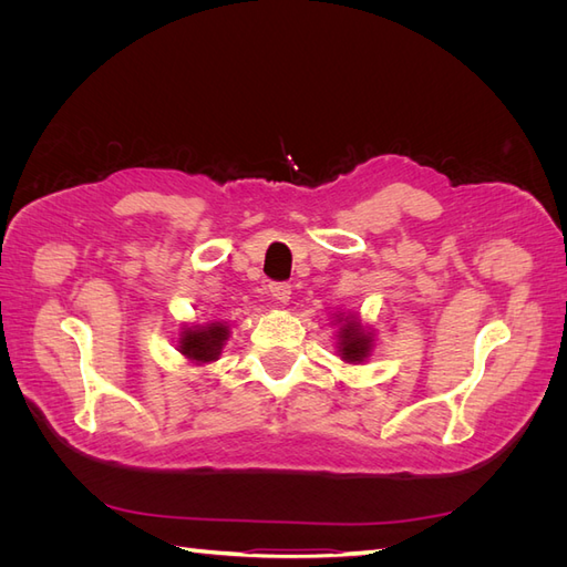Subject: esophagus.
Instances as JSON below:
<instances>
[{
    "mask_svg": "<svg viewBox=\"0 0 567 567\" xmlns=\"http://www.w3.org/2000/svg\"><path fill=\"white\" fill-rule=\"evenodd\" d=\"M269 293L274 296V300L288 302L290 300V284H286V281H271L269 284Z\"/></svg>",
    "mask_w": 567,
    "mask_h": 567,
    "instance_id": "1",
    "label": "esophagus"
}]
</instances>
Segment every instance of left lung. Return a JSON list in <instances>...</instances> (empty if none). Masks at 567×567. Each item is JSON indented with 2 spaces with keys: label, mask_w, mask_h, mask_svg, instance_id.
<instances>
[{
  "label": "left lung",
  "mask_w": 567,
  "mask_h": 567,
  "mask_svg": "<svg viewBox=\"0 0 567 567\" xmlns=\"http://www.w3.org/2000/svg\"><path fill=\"white\" fill-rule=\"evenodd\" d=\"M342 342H340V352L346 354L348 362H359V359L367 357L369 352V336H364L362 329H357V323L348 321L342 326V333H340Z\"/></svg>",
  "instance_id": "left-lung-1"
}]
</instances>
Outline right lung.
<instances>
[{
    "instance_id": "1",
    "label": "right lung",
    "mask_w": 567,
    "mask_h": 567,
    "mask_svg": "<svg viewBox=\"0 0 567 567\" xmlns=\"http://www.w3.org/2000/svg\"><path fill=\"white\" fill-rule=\"evenodd\" d=\"M225 340H227L225 326L213 323L208 329L186 331L179 348L188 359H194V362H213V359L219 354L221 342Z\"/></svg>"
}]
</instances>
